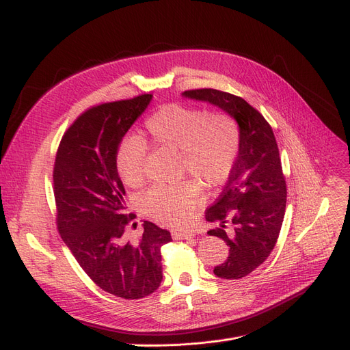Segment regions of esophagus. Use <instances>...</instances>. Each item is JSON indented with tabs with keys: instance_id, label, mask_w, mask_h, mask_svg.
Here are the masks:
<instances>
[{
	"instance_id": "34e87169",
	"label": "esophagus",
	"mask_w": 350,
	"mask_h": 350,
	"mask_svg": "<svg viewBox=\"0 0 350 350\" xmlns=\"http://www.w3.org/2000/svg\"><path fill=\"white\" fill-rule=\"evenodd\" d=\"M192 237H195V234L189 231H172L174 240H188V239H192Z\"/></svg>"
}]
</instances>
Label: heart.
<instances>
[{"label":"heart","instance_id":"heart-1","mask_svg":"<svg viewBox=\"0 0 350 350\" xmlns=\"http://www.w3.org/2000/svg\"><path fill=\"white\" fill-rule=\"evenodd\" d=\"M148 141L159 149L179 152L184 170L206 188L226 183L240 149V128L224 111L206 113L195 106H162L146 120ZM148 146L137 137H124L116 150V167L123 184L139 188L146 176ZM202 201L201 188L185 180L176 185H153L141 198L144 213L153 219L180 227L188 224Z\"/></svg>","mask_w":350,"mask_h":350}]
</instances>
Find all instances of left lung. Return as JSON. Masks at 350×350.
Returning a JSON list of instances; mask_svg holds the SVG:
<instances>
[{
    "label": "left lung",
    "mask_w": 350,
    "mask_h": 350,
    "mask_svg": "<svg viewBox=\"0 0 350 350\" xmlns=\"http://www.w3.org/2000/svg\"><path fill=\"white\" fill-rule=\"evenodd\" d=\"M183 97L213 105L240 128V149L227 185L205 219L217 224L208 234L228 245V258L214 269L226 280L254 271L273 251L286 213V180L270 124L244 99L215 89L187 90Z\"/></svg>",
    "instance_id": "obj_1"
}]
</instances>
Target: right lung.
Masks as SVG:
<instances>
[{"instance_id": "right-lung-1", "label": "right lung", "mask_w": 350, "mask_h": 350, "mask_svg": "<svg viewBox=\"0 0 350 350\" xmlns=\"http://www.w3.org/2000/svg\"><path fill=\"white\" fill-rule=\"evenodd\" d=\"M152 100L142 94L85 111L64 133L54 163V197L62 239L102 290L142 299L162 282L161 247L171 232L145 221L137 241L124 239L126 213L116 150Z\"/></svg>"}]
</instances>
